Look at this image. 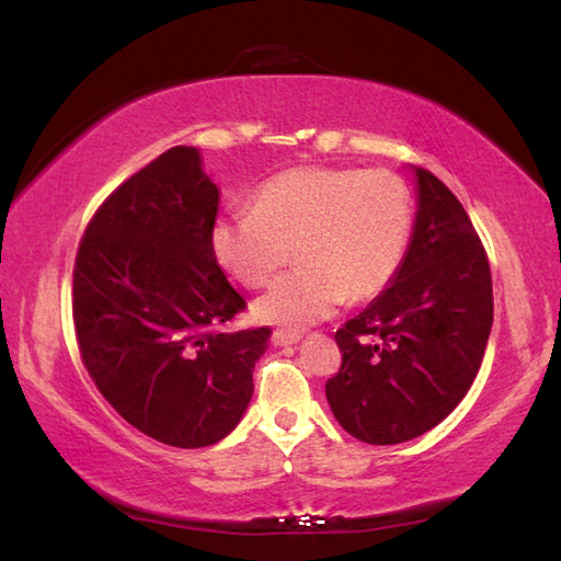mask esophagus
<instances>
[{"label": "esophagus", "mask_w": 561, "mask_h": 561, "mask_svg": "<svg viewBox=\"0 0 561 561\" xmlns=\"http://www.w3.org/2000/svg\"><path fill=\"white\" fill-rule=\"evenodd\" d=\"M298 340H301V332H296V330H275V332H272V344H277V346H291Z\"/></svg>", "instance_id": "esophagus-1"}]
</instances>
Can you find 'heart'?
Returning <instances> with one entry per match:
<instances>
[{
    "label": "heart",
    "mask_w": 561,
    "mask_h": 561,
    "mask_svg": "<svg viewBox=\"0 0 561 561\" xmlns=\"http://www.w3.org/2000/svg\"><path fill=\"white\" fill-rule=\"evenodd\" d=\"M413 233V195L389 169L294 167L253 191L251 210L219 215L217 263L249 289L265 286L294 249L298 267L257 298L255 316L289 330L363 304L394 282Z\"/></svg>",
    "instance_id": "obj_1"
}]
</instances>
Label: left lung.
Segmentation results:
<instances>
[{
	"instance_id": "left-lung-1",
	"label": "left lung",
	"mask_w": 561,
	"mask_h": 561,
	"mask_svg": "<svg viewBox=\"0 0 561 561\" xmlns=\"http://www.w3.org/2000/svg\"><path fill=\"white\" fill-rule=\"evenodd\" d=\"M419 217L394 284L336 330L342 368L324 385L334 419L368 445L427 433L471 389L492 328V275L471 217L415 169Z\"/></svg>"
}]
</instances>
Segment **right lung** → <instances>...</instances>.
Instances as JSON below:
<instances>
[{"label": "right lung", "instance_id": "1", "mask_svg": "<svg viewBox=\"0 0 561 561\" xmlns=\"http://www.w3.org/2000/svg\"><path fill=\"white\" fill-rule=\"evenodd\" d=\"M219 191L176 146L114 188L73 265V328L100 394L142 435L181 449L227 437L253 397L270 328L227 332L245 310L213 253Z\"/></svg>", "mask_w": 561, "mask_h": 561}]
</instances>
